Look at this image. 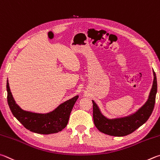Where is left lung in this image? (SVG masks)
Instances as JSON below:
<instances>
[{
	"instance_id": "left-lung-1",
	"label": "left lung",
	"mask_w": 160,
	"mask_h": 160,
	"mask_svg": "<svg viewBox=\"0 0 160 160\" xmlns=\"http://www.w3.org/2000/svg\"><path fill=\"white\" fill-rule=\"evenodd\" d=\"M149 98L145 105L131 115L122 118L109 119L100 112L98 107L93 100V117L95 126L100 132L113 136H124L133 133L149 119L155 103L158 83L155 72Z\"/></svg>"
}]
</instances>
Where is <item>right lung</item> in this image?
I'll use <instances>...</instances> for the list:
<instances>
[{"label":"right lung","mask_w":160,"mask_h":160,"mask_svg":"<svg viewBox=\"0 0 160 160\" xmlns=\"http://www.w3.org/2000/svg\"><path fill=\"white\" fill-rule=\"evenodd\" d=\"M6 88L8 103L14 117L27 129L40 134L55 133L64 129L67 127L70 113L78 98L77 96L67 100L49 113H33L22 110L16 104L10 92L8 81Z\"/></svg>","instance_id":"add662e5"}]
</instances>
